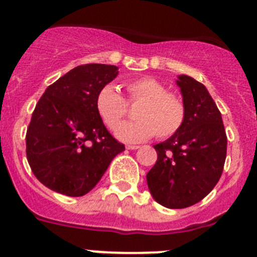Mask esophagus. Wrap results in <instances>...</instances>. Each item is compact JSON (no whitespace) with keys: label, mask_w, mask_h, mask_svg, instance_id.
<instances>
[{"label":"esophagus","mask_w":257,"mask_h":257,"mask_svg":"<svg viewBox=\"0 0 257 257\" xmlns=\"http://www.w3.org/2000/svg\"><path fill=\"white\" fill-rule=\"evenodd\" d=\"M140 147L139 145H126V149H128V151H136V149H139Z\"/></svg>","instance_id":"esophagus-1"}]
</instances>
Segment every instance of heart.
<instances>
[{"label":"heart","mask_w":257,"mask_h":257,"mask_svg":"<svg viewBox=\"0 0 257 257\" xmlns=\"http://www.w3.org/2000/svg\"><path fill=\"white\" fill-rule=\"evenodd\" d=\"M127 99L113 85H105L95 99L96 112L108 128L113 130L126 111V103L139 102L134 111L136 121L125 122L115 129V136L124 143H142L157 138L166 139L178 133L185 121V104L179 95L151 77L131 79L124 83Z\"/></svg>","instance_id":"b5f03b06"}]
</instances>
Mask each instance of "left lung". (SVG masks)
Masks as SVG:
<instances>
[{"mask_svg": "<svg viewBox=\"0 0 257 257\" xmlns=\"http://www.w3.org/2000/svg\"><path fill=\"white\" fill-rule=\"evenodd\" d=\"M185 104L180 130L154 145L157 162L147 174L153 198L167 208L196 205L215 188L226 158L221 113L201 82L185 74L176 79Z\"/></svg>", "mask_w": 257, "mask_h": 257, "instance_id": "8db88e82", "label": "left lung"}]
</instances>
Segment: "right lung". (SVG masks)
I'll return each instance as SVG.
<instances>
[{
    "mask_svg": "<svg viewBox=\"0 0 257 257\" xmlns=\"http://www.w3.org/2000/svg\"><path fill=\"white\" fill-rule=\"evenodd\" d=\"M117 74L115 65H78L50 85L38 100L27 130V158L49 189L85 196L124 151L95 106L97 91Z\"/></svg>",
    "mask_w": 257,
    "mask_h": 257,
    "instance_id": "obj_1",
    "label": "right lung"
}]
</instances>
